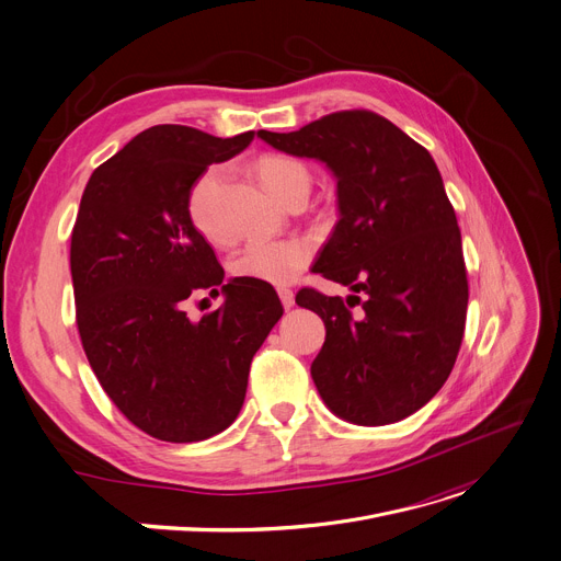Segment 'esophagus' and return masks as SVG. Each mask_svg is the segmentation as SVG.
I'll return each instance as SVG.
<instances>
[{"label":"esophagus","instance_id":"34e87169","mask_svg":"<svg viewBox=\"0 0 561 561\" xmlns=\"http://www.w3.org/2000/svg\"><path fill=\"white\" fill-rule=\"evenodd\" d=\"M277 295H279V299H282V304H284V309H293V304H295V293H293L290 288L279 286V288H277Z\"/></svg>","mask_w":561,"mask_h":561}]
</instances>
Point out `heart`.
<instances>
[{
    "mask_svg": "<svg viewBox=\"0 0 561 561\" xmlns=\"http://www.w3.org/2000/svg\"><path fill=\"white\" fill-rule=\"evenodd\" d=\"M254 174L260 183L282 203L295 194H309L311 174L301 161L284 154H266L254 161ZM224 172L213 165L203 170L190 187L187 215L192 226L210 243H224L215 208ZM311 241L304 237L279 239H252L230 262V271L241 279H257L266 284H288L311 262Z\"/></svg>",
    "mask_w": 561,
    "mask_h": 561,
    "instance_id": "1",
    "label": "heart"
}]
</instances>
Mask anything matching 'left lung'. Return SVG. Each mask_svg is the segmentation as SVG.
<instances>
[{"mask_svg": "<svg viewBox=\"0 0 561 561\" xmlns=\"http://www.w3.org/2000/svg\"><path fill=\"white\" fill-rule=\"evenodd\" d=\"M257 138L324 163L337 183L340 219L313 273L363 293L360 318L313 288L295 297L327 327L311 365L324 404L353 425L412 416L445 385L468 311L461 232L432 154L371 112Z\"/></svg>", "mask_w": 561, "mask_h": 561, "instance_id": "left-lung-1", "label": "left lung"}]
</instances>
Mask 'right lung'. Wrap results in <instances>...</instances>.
<instances>
[{
    "label": "right lung",
    "mask_w": 561,
    "mask_h": 561,
    "mask_svg": "<svg viewBox=\"0 0 561 561\" xmlns=\"http://www.w3.org/2000/svg\"><path fill=\"white\" fill-rule=\"evenodd\" d=\"M252 138L149 127L91 174L80 201L71 277L84 353L118 410L161 440H206L234 423L252 355L284 313L271 284L224 279L187 215L198 174ZM196 289L225 295L201 321L184 311Z\"/></svg>",
    "instance_id": "1"
}]
</instances>
